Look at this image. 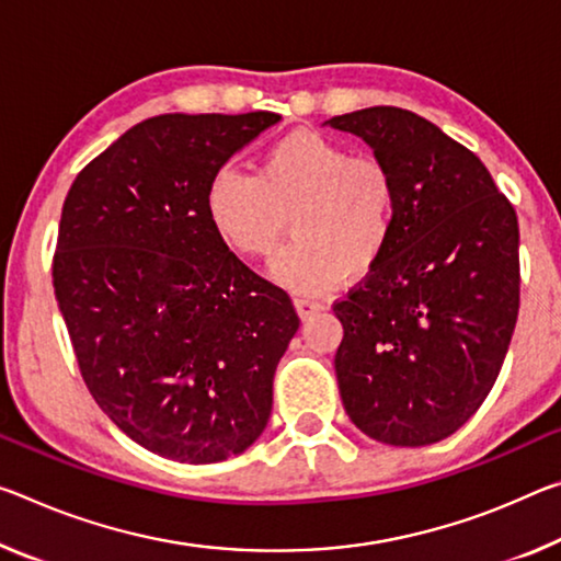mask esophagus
Masks as SVG:
<instances>
[{"mask_svg":"<svg viewBox=\"0 0 561 561\" xmlns=\"http://www.w3.org/2000/svg\"><path fill=\"white\" fill-rule=\"evenodd\" d=\"M295 307H297V314H299L301 319L314 317L317 312H322V309H324L322 301L309 299V297H297V299H295Z\"/></svg>","mask_w":561,"mask_h":561,"instance_id":"obj_1","label":"esophagus"}]
</instances>
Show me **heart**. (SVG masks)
<instances>
[{"mask_svg":"<svg viewBox=\"0 0 561 561\" xmlns=\"http://www.w3.org/2000/svg\"><path fill=\"white\" fill-rule=\"evenodd\" d=\"M204 209L221 242L244 256L270 254L291 215L295 239L270 272L284 289L322 295L381 260L397 221V182L379 159L297 129L266 149L260 174L215 169Z\"/></svg>","mask_w":561,"mask_h":561,"instance_id":"heart-1","label":"heart"}]
</instances>
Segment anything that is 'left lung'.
<instances>
[{
	"label": "left lung",
	"mask_w": 561,
	"mask_h": 561,
	"mask_svg": "<svg viewBox=\"0 0 561 561\" xmlns=\"http://www.w3.org/2000/svg\"><path fill=\"white\" fill-rule=\"evenodd\" d=\"M367 141L397 182L381 260L334 314V369L367 437L424 447L469 422L510 350L519 314V225L479 157L399 106L332 117Z\"/></svg>",
	"instance_id": "1"
}]
</instances>
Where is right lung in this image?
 Segmentation results:
<instances>
[{
    "instance_id": "obj_1",
    "label": "right lung",
    "mask_w": 561,
    "mask_h": 561,
    "mask_svg": "<svg viewBox=\"0 0 561 561\" xmlns=\"http://www.w3.org/2000/svg\"><path fill=\"white\" fill-rule=\"evenodd\" d=\"M282 117L159 114L92 159L51 264L79 371L102 412L159 457L242 455L272 414L299 317L229 252L204 209L215 169Z\"/></svg>"
}]
</instances>
